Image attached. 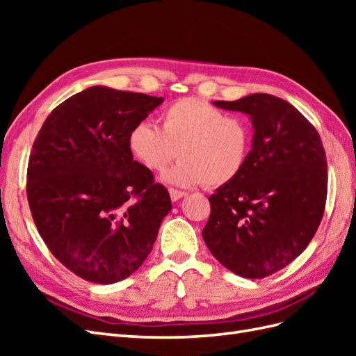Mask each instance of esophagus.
<instances>
[{
    "instance_id": "obj_1",
    "label": "esophagus",
    "mask_w": 356,
    "mask_h": 356,
    "mask_svg": "<svg viewBox=\"0 0 356 356\" xmlns=\"http://www.w3.org/2000/svg\"><path fill=\"white\" fill-rule=\"evenodd\" d=\"M169 195H170V199L174 200V202H177V200H179L181 197H184L187 193H184V191H179V190H177V188H169Z\"/></svg>"
}]
</instances>
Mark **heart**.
<instances>
[{"label":"heart","instance_id":"1","mask_svg":"<svg viewBox=\"0 0 356 356\" xmlns=\"http://www.w3.org/2000/svg\"><path fill=\"white\" fill-rule=\"evenodd\" d=\"M127 144L152 172L165 170L179 149L181 160L163 175L169 184L218 188L243 172L252 148V126L208 101L181 98L161 111L160 127L148 122L134 126Z\"/></svg>","mask_w":356,"mask_h":356}]
</instances>
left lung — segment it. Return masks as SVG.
<instances>
[{
	"mask_svg": "<svg viewBox=\"0 0 356 356\" xmlns=\"http://www.w3.org/2000/svg\"><path fill=\"white\" fill-rule=\"evenodd\" d=\"M215 106L250 114L252 149L242 174L209 197L202 236L233 273L261 279L306 250L327 202V159L319 134L289 102L267 93Z\"/></svg>",
	"mask_w": 356,
	"mask_h": 356,
	"instance_id": "1",
	"label": "left lung"
}]
</instances>
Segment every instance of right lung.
<instances>
[{
    "label": "right lung",
    "mask_w": 356,
    "mask_h": 356,
    "mask_svg": "<svg viewBox=\"0 0 356 356\" xmlns=\"http://www.w3.org/2000/svg\"><path fill=\"white\" fill-rule=\"evenodd\" d=\"M163 98L93 86L53 110L32 144L26 196L50 252L84 281L114 284L153 250L168 190L127 144Z\"/></svg>",
    "instance_id": "obj_1"
}]
</instances>
